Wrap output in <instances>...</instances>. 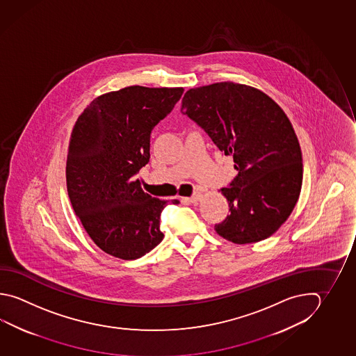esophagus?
<instances>
[{
    "instance_id": "obj_1",
    "label": "esophagus",
    "mask_w": 356,
    "mask_h": 356,
    "mask_svg": "<svg viewBox=\"0 0 356 356\" xmlns=\"http://www.w3.org/2000/svg\"><path fill=\"white\" fill-rule=\"evenodd\" d=\"M202 194L200 193H196V194L193 195L191 197H182L181 202H185V204H193V202H197L202 200Z\"/></svg>"
}]
</instances>
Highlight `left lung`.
Returning a JSON list of instances; mask_svg holds the SVG:
<instances>
[{
	"mask_svg": "<svg viewBox=\"0 0 356 356\" xmlns=\"http://www.w3.org/2000/svg\"><path fill=\"white\" fill-rule=\"evenodd\" d=\"M186 114L238 171L228 188L230 214L215 232L235 244L267 239L287 220L301 193L302 154L289 117L267 94L234 81L188 89Z\"/></svg>",
	"mask_w": 356,
	"mask_h": 356,
	"instance_id": "8db88e82",
	"label": "left lung"
}]
</instances>
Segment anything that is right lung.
Listing matches in <instances>:
<instances>
[{
    "mask_svg": "<svg viewBox=\"0 0 356 356\" xmlns=\"http://www.w3.org/2000/svg\"><path fill=\"white\" fill-rule=\"evenodd\" d=\"M184 88H123L90 102L75 122L67 159L69 199L97 247L124 261L161 243L168 202L145 193L136 175L149 161V136ZM179 204V200H172Z\"/></svg>",
    "mask_w": 356,
    "mask_h": 356,
    "instance_id": "add662e5",
    "label": "right lung"
}]
</instances>
